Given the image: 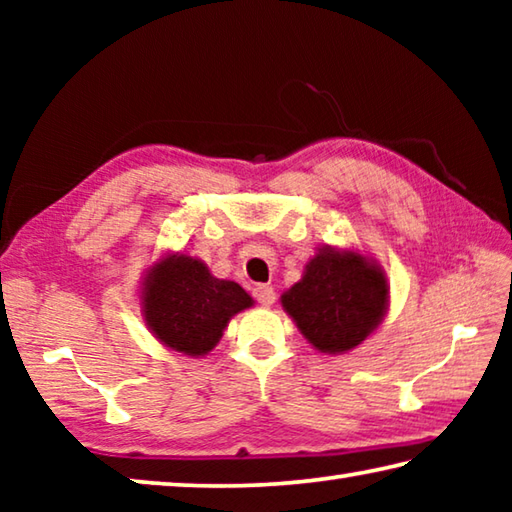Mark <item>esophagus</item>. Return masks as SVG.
Returning a JSON list of instances; mask_svg holds the SVG:
<instances>
[{
    "mask_svg": "<svg viewBox=\"0 0 512 512\" xmlns=\"http://www.w3.org/2000/svg\"><path fill=\"white\" fill-rule=\"evenodd\" d=\"M253 298L259 302V305L271 307L275 302V291H273V287H268V284H257V287L253 289Z\"/></svg>",
    "mask_w": 512,
    "mask_h": 512,
    "instance_id": "esophagus-1",
    "label": "esophagus"
}]
</instances>
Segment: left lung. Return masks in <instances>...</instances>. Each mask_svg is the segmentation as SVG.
<instances>
[{"label":"left lung","mask_w":512,"mask_h":512,"mask_svg":"<svg viewBox=\"0 0 512 512\" xmlns=\"http://www.w3.org/2000/svg\"><path fill=\"white\" fill-rule=\"evenodd\" d=\"M388 284L377 266L354 253L325 250L305 277L284 293L282 305L320 352H348L379 325Z\"/></svg>","instance_id":"obj_1"}]
</instances>
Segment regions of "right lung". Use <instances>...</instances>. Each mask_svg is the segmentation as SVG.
<instances>
[{"instance_id": "right-lung-1", "label": "right lung", "mask_w": 512, "mask_h": 512, "mask_svg": "<svg viewBox=\"0 0 512 512\" xmlns=\"http://www.w3.org/2000/svg\"><path fill=\"white\" fill-rule=\"evenodd\" d=\"M253 305L237 282L216 280L192 257H169L153 268L144 291V316L169 348L192 354L210 352L237 311Z\"/></svg>"}]
</instances>
